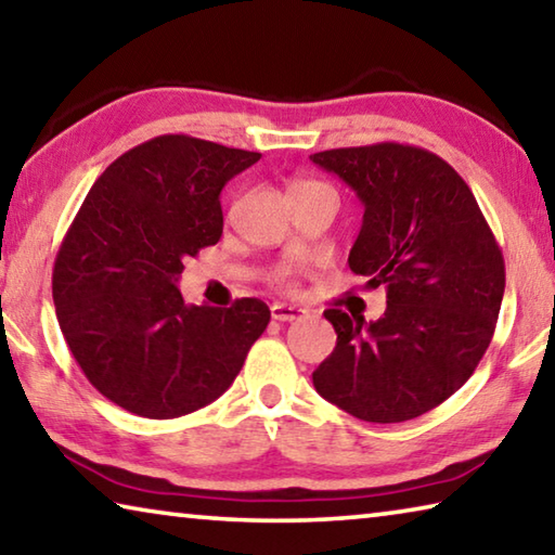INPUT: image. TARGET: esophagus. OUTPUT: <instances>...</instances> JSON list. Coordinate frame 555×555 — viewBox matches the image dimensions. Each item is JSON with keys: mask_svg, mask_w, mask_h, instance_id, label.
I'll list each match as a JSON object with an SVG mask.
<instances>
[{"mask_svg": "<svg viewBox=\"0 0 555 555\" xmlns=\"http://www.w3.org/2000/svg\"><path fill=\"white\" fill-rule=\"evenodd\" d=\"M300 308L291 306V304H274L271 306V318L274 321H281V323H288V321H296V318H300Z\"/></svg>", "mask_w": 555, "mask_h": 555, "instance_id": "esophagus-1", "label": "esophagus"}]
</instances>
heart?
<instances>
[{"instance_id": "heart-1", "label": "heart", "mask_w": 555, "mask_h": 555, "mask_svg": "<svg viewBox=\"0 0 555 555\" xmlns=\"http://www.w3.org/2000/svg\"><path fill=\"white\" fill-rule=\"evenodd\" d=\"M318 188H325V185L318 183V181H311V178H298V181H294V183L288 185V195L306 193V191H318ZM276 281H279V284H288V281H291L288 269L276 271Z\"/></svg>"}]
</instances>
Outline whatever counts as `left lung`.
I'll return each instance as SVG.
<instances>
[{
  "instance_id": "obj_1",
  "label": "left lung",
  "mask_w": 555,
  "mask_h": 555,
  "mask_svg": "<svg viewBox=\"0 0 555 555\" xmlns=\"http://www.w3.org/2000/svg\"><path fill=\"white\" fill-rule=\"evenodd\" d=\"M311 162L362 201L347 264L370 288H387L379 321L323 313L337 345L313 387L370 424L416 418L453 397L492 343L504 296L500 244L467 183L426 149L382 142Z\"/></svg>"
}]
</instances>
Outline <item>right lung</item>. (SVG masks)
<instances>
[{"instance_id": "add662e5", "label": "right lung", "mask_w": 555, "mask_h": 555, "mask_svg": "<svg viewBox=\"0 0 555 555\" xmlns=\"http://www.w3.org/2000/svg\"><path fill=\"white\" fill-rule=\"evenodd\" d=\"M261 154L164 134L112 162L53 267L55 315L75 362L102 397L144 418L208 406L237 377L269 325V306H188L183 261L222 234L224 183Z\"/></svg>"}]
</instances>
